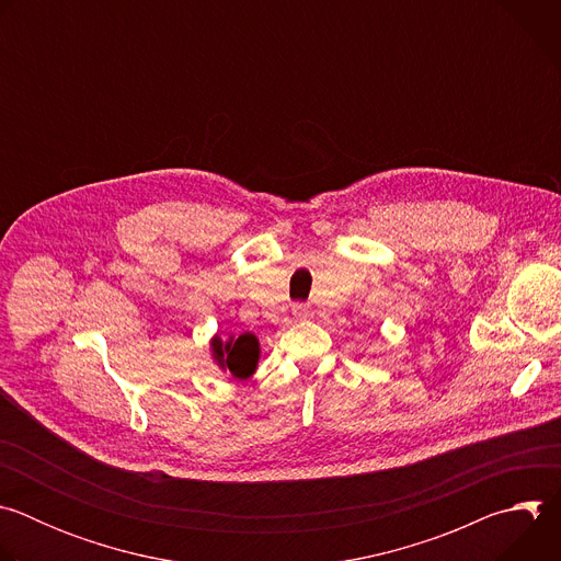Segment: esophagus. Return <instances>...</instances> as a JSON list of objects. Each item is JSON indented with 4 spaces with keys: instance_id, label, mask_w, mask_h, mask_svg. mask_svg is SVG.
Wrapping results in <instances>:
<instances>
[{
    "instance_id": "34e87169",
    "label": "esophagus",
    "mask_w": 561,
    "mask_h": 561,
    "mask_svg": "<svg viewBox=\"0 0 561 561\" xmlns=\"http://www.w3.org/2000/svg\"><path fill=\"white\" fill-rule=\"evenodd\" d=\"M293 314H295L297 319H306V317H310V308H308L306 304H295V306H293Z\"/></svg>"
}]
</instances>
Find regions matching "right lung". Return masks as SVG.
Segmentation results:
<instances>
[{"label":"right lung","instance_id":"obj_1","mask_svg":"<svg viewBox=\"0 0 561 561\" xmlns=\"http://www.w3.org/2000/svg\"><path fill=\"white\" fill-rule=\"evenodd\" d=\"M260 340L253 333L230 335L226 342L215 335L210 340V355L215 364L232 379H249L257 370Z\"/></svg>","mask_w":561,"mask_h":561}]
</instances>
